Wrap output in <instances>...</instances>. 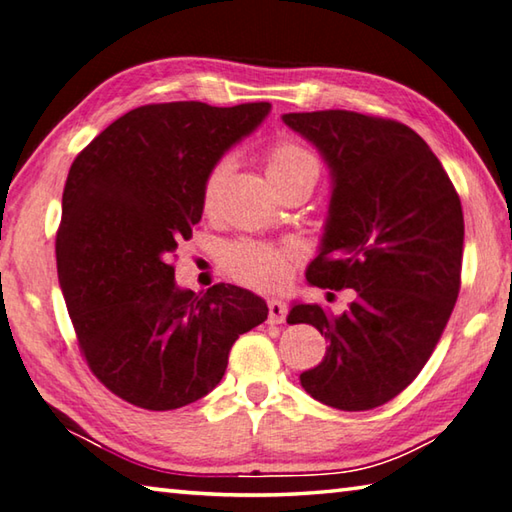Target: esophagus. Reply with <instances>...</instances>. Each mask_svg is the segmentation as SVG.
I'll return each instance as SVG.
<instances>
[{"instance_id": "34e87169", "label": "esophagus", "mask_w": 512, "mask_h": 512, "mask_svg": "<svg viewBox=\"0 0 512 512\" xmlns=\"http://www.w3.org/2000/svg\"><path fill=\"white\" fill-rule=\"evenodd\" d=\"M286 304L282 300H268V322L282 324L286 320Z\"/></svg>"}]
</instances>
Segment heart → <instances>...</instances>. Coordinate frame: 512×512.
Masks as SVG:
<instances>
[{"instance_id": "obj_1", "label": "heart", "mask_w": 512, "mask_h": 512, "mask_svg": "<svg viewBox=\"0 0 512 512\" xmlns=\"http://www.w3.org/2000/svg\"><path fill=\"white\" fill-rule=\"evenodd\" d=\"M230 172V156H224V159L212 165L206 183H203V208L212 210L217 206ZM266 172L275 190L282 192L300 181H318L320 165L306 147L293 141H280L266 154ZM297 259H300V250L295 246H277L253 239L232 241V244L221 248V266L237 282L262 288V291H273V288L284 286L291 277Z\"/></svg>"}]
</instances>
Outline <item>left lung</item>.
Returning a JSON list of instances; mask_svg holds the SVG:
<instances>
[{
	"label": "left lung",
	"instance_id": "8db88e82",
	"mask_svg": "<svg viewBox=\"0 0 512 512\" xmlns=\"http://www.w3.org/2000/svg\"><path fill=\"white\" fill-rule=\"evenodd\" d=\"M331 172L329 217L306 280L353 288L349 311L293 304L286 322L329 340L306 394L345 412L385 405L430 360L461 288L463 210L441 161L414 129L327 109L284 114Z\"/></svg>",
	"mask_w": 512,
	"mask_h": 512
}]
</instances>
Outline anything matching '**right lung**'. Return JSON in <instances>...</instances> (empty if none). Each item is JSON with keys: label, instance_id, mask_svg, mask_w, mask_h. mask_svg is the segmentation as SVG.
<instances>
[{"label": "right lung", "instance_id": "1", "mask_svg": "<svg viewBox=\"0 0 512 512\" xmlns=\"http://www.w3.org/2000/svg\"><path fill=\"white\" fill-rule=\"evenodd\" d=\"M268 102L143 105L73 161L55 237L58 280L89 369L111 394L176 410L219 385L235 340L268 315L232 284L179 288L170 257L203 215V183Z\"/></svg>", "mask_w": 512, "mask_h": 512}]
</instances>
